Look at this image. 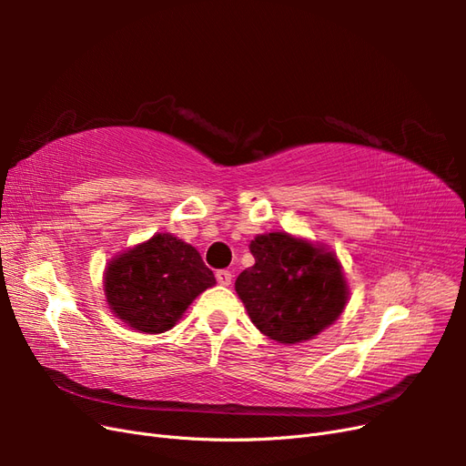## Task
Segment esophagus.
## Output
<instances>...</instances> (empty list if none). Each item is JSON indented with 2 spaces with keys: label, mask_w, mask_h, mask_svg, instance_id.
<instances>
[{
  "label": "esophagus",
  "mask_w": 466,
  "mask_h": 466,
  "mask_svg": "<svg viewBox=\"0 0 466 466\" xmlns=\"http://www.w3.org/2000/svg\"><path fill=\"white\" fill-rule=\"evenodd\" d=\"M216 278H218V284L229 286L231 279H233V274H231L229 270H218V272H216Z\"/></svg>",
  "instance_id": "1"
}]
</instances>
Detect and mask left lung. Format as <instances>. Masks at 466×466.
I'll use <instances>...</instances> for the list:
<instances>
[{"label":"left lung","instance_id":"left-lung-1","mask_svg":"<svg viewBox=\"0 0 466 466\" xmlns=\"http://www.w3.org/2000/svg\"><path fill=\"white\" fill-rule=\"evenodd\" d=\"M255 264L238 274L235 289L255 327L279 344L317 336L348 301V288L332 252L288 233L258 235Z\"/></svg>","mask_w":466,"mask_h":466}]
</instances>
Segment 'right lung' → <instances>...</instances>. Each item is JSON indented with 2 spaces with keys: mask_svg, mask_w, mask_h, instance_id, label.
I'll return each instance as SVG.
<instances>
[{
  "mask_svg": "<svg viewBox=\"0 0 466 466\" xmlns=\"http://www.w3.org/2000/svg\"><path fill=\"white\" fill-rule=\"evenodd\" d=\"M214 284V272L200 252L168 233L124 252L105 274L112 313L147 334L173 329L188 305Z\"/></svg>",
  "mask_w": 466,
  "mask_h": 466,
  "instance_id": "1",
  "label": "right lung"
}]
</instances>
